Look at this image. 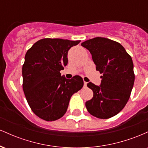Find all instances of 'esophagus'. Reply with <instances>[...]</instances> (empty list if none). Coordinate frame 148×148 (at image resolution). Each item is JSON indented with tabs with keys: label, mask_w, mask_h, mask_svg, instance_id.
<instances>
[{
	"label": "esophagus",
	"mask_w": 148,
	"mask_h": 148,
	"mask_svg": "<svg viewBox=\"0 0 148 148\" xmlns=\"http://www.w3.org/2000/svg\"><path fill=\"white\" fill-rule=\"evenodd\" d=\"M87 82H86V81H84V87H86L87 86Z\"/></svg>",
	"instance_id": "34e87169"
}]
</instances>
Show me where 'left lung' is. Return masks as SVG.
Segmentation results:
<instances>
[{"label":"left lung","instance_id":"1","mask_svg":"<svg viewBox=\"0 0 148 148\" xmlns=\"http://www.w3.org/2000/svg\"><path fill=\"white\" fill-rule=\"evenodd\" d=\"M89 51L101 76L99 86L89 82L93 97L86 102L88 111L100 119H108L123 110L130 97L135 75L132 57L118 42L95 37L81 44Z\"/></svg>","mask_w":148,"mask_h":148}]
</instances>
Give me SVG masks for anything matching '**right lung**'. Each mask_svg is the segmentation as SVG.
Here are the masks:
<instances>
[{
	"instance_id": "right-lung-1",
	"label": "right lung",
	"mask_w": 148,
	"mask_h": 148,
	"mask_svg": "<svg viewBox=\"0 0 148 148\" xmlns=\"http://www.w3.org/2000/svg\"><path fill=\"white\" fill-rule=\"evenodd\" d=\"M80 42L42 39L25 53L23 90L31 110L42 120L54 121L62 118L71 97L84 86L81 76L67 79L60 72L68 62L69 49Z\"/></svg>"
}]
</instances>
